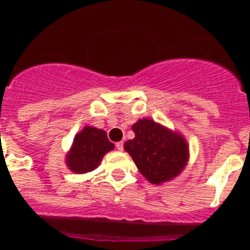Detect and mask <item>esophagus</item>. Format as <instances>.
<instances>
[{
  "mask_svg": "<svg viewBox=\"0 0 250 250\" xmlns=\"http://www.w3.org/2000/svg\"><path fill=\"white\" fill-rule=\"evenodd\" d=\"M115 146H116V149H118L119 151H121V150H124V143L123 141H119V143H116Z\"/></svg>",
  "mask_w": 250,
  "mask_h": 250,
  "instance_id": "1",
  "label": "esophagus"
}]
</instances>
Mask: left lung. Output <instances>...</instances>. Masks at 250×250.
Instances as JSON below:
<instances>
[{
    "instance_id": "1",
    "label": "left lung",
    "mask_w": 250,
    "mask_h": 250,
    "mask_svg": "<svg viewBox=\"0 0 250 250\" xmlns=\"http://www.w3.org/2000/svg\"><path fill=\"white\" fill-rule=\"evenodd\" d=\"M135 138L124 144L136 167L151 184H163L182 173L189 160V146L183 135L151 119L131 126Z\"/></svg>"
}]
</instances>
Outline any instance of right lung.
I'll return each instance as SVG.
<instances>
[{"label": "right lung", "mask_w": 250, "mask_h": 250, "mask_svg": "<svg viewBox=\"0 0 250 250\" xmlns=\"http://www.w3.org/2000/svg\"><path fill=\"white\" fill-rule=\"evenodd\" d=\"M114 149L106 132L94 126H85L74 138L66 155V165L76 174H85L99 167L106 152Z\"/></svg>", "instance_id": "obj_1"}]
</instances>
